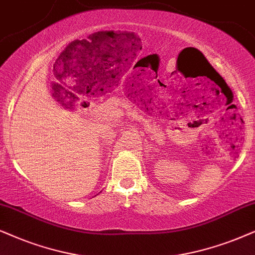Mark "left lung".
<instances>
[{"label":"left lung","mask_w":255,"mask_h":255,"mask_svg":"<svg viewBox=\"0 0 255 255\" xmlns=\"http://www.w3.org/2000/svg\"><path fill=\"white\" fill-rule=\"evenodd\" d=\"M204 58H205V57H204ZM205 62H208V59H206V58H205ZM208 64L210 65V67H212V66H211V64H210L209 62H208ZM212 69H213V67H212ZM213 70H215V69H213ZM215 71H216V70H215Z\"/></svg>","instance_id":"obj_1"}]
</instances>
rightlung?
<instances>
[{
  "label": "right lung",
  "mask_w": 255,
  "mask_h": 255,
  "mask_svg": "<svg viewBox=\"0 0 255 255\" xmlns=\"http://www.w3.org/2000/svg\"><path fill=\"white\" fill-rule=\"evenodd\" d=\"M72 44H73V46H78V45H79V44H84V42H80V40H74ZM85 44H88V43L85 42ZM76 49H77V47H76Z\"/></svg>",
  "instance_id": "1"
}]
</instances>
